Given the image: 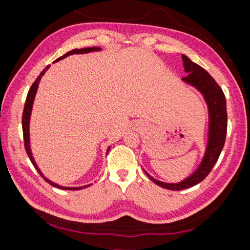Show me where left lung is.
<instances>
[{
	"label": "left lung",
	"mask_w": 250,
	"mask_h": 250,
	"mask_svg": "<svg viewBox=\"0 0 250 250\" xmlns=\"http://www.w3.org/2000/svg\"><path fill=\"white\" fill-rule=\"evenodd\" d=\"M182 59H183L184 70L188 74L185 77L182 78V80L192 84L198 91H201V94L204 96L207 107H208V142H207L205 155L203 158L201 166L192 175H189L188 179L180 182V183H164V182L155 180L154 177H152L149 173L145 171L147 177L152 182H154L156 185L172 189V191H180V189L192 188L209 174L215 163L217 162L224 145H225L227 132L226 99L222 88L218 86L214 78L204 68L193 62L188 56L182 55Z\"/></svg>",
	"instance_id": "1"
}]
</instances>
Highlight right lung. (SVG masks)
<instances>
[{"label": "right lung", "mask_w": 250, "mask_h": 250, "mask_svg": "<svg viewBox=\"0 0 250 250\" xmlns=\"http://www.w3.org/2000/svg\"><path fill=\"white\" fill-rule=\"evenodd\" d=\"M100 49L101 48H99V47H87V48H80V49H73V50H70V52L66 53L65 55H62V57L57 58L55 62H58V61H61V59H64L67 56H69V55L86 54V53H89V52H97V50H100ZM48 68H49V65L46 67V68L43 71H42L39 77L36 78L35 82L33 83L32 87L29 88V90H28V94H27V97H26V101H25V105H24V110H23V117H22V128H23V137H24L25 150H26V153L28 155L29 160H31V162L33 163L34 167L36 168L37 172L40 173L41 176L43 177V179L46 182H47V183H49L52 186H55V188H62V189H71V191H73V189H74V191H77V189H83L84 188H88V186H90L91 184L84 185V186H79V188H64V186L58 185L56 183H54V182L49 181L48 179H46V177L43 175V173L41 172L39 167H37V164L35 163V161H34V158H33V155H32V152H31V146H29V119H31V112H32V108H33V103H34V99H35V95H36L37 88H39V83H40V80L42 78V76H44L45 71L47 70ZM109 150H110V146L108 147L107 153L109 152Z\"/></svg>", "instance_id": "obj_1"}]
</instances>
